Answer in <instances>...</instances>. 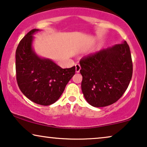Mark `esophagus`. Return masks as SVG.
Segmentation results:
<instances>
[{
    "mask_svg": "<svg viewBox=\"0 0 147 147\" xmlns=\"http://www.w3.org/2000/svg\"><path fill=\"white\" fill-rule=\"evenodd\" d=\"M75 66H76V73H79L80 69H81V67H80L79 64H76Z\"/></svg>",
    "mask_w": 147,
    "mask_h": 147,
    "instance_id": "obj_1",
    "label": "esophagus"
}]
</instances>
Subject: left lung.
I'll return each mask as SVG.
<instances>
[{
	"instance_id": "1",
	"label": "left lung",
	"mask_w": 147,
	"mask_h": 147,
	"mask_svg": "<svg viewBox=\"0 0 147 147\" xmlns=\"http://www.w3.org/2000/svg\"><path fill=\"white\" fill-rule=\"evenodd\" d=\"M80 64L82 92L94 107H104L116 102L131 80L132 62L126 41L83 58Z\"/></svg>"
}]
</instances>
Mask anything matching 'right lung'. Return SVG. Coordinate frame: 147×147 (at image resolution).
<instances>
[{"label": "right lung", "mask_w": 147, "mask_h": 147, "mask_svg": "<svg viewBox=\"0 0 147 147\" xmlns=\"http://www.w3.org/2000/svg\"><path fill=\"white\" fill-rule=\"evenodd\" d=\"M33 29L24 37L16 50V74L18 86L28 99L49 106L60 98L76 71L75 66L62 69L48 58L41 57L33 47Z\"/></svg>", "instance_id": "add662e5"}]
</instances>
